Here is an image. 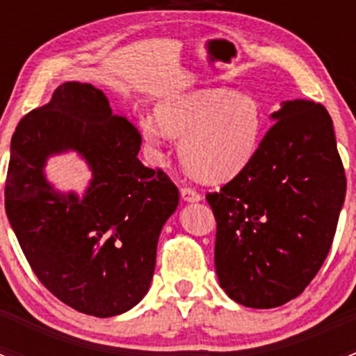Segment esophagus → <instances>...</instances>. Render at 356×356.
I'll list each match as a JSON object with an SVG mask.
<instances>
[{
    "mask_svg": "<svg viewBox=\"0 0 356 356\" xmlns=\"http://www.w3.org/2000/svg\"><path fill=\"white\" fill-rule=\"evenodd\" d=\"M181 196L182 200L188 201V203H195V201L201 200L200 193L193 188H181Z\"/></svg>",
    "mask_w": 356,
    "mask_h": 356,
    "instance_id": "1",
    "label": "esophagus"
}]
</instances>
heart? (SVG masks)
Segmentation results:
<instances>
[{"label": "heart", "mask_w": 356, "mask_h": 356, "mask_svg": "<svg viewBox=\"0 0 356 356\" xmlns=\"http://www.w3.org/2000/svg\"><path fill=\"white\" fill-rule=\"evenodd\" d=\"M156 122H143L146 145L181 138L179 155L195 177L222 182L241 174L257 156L265 132L261 103L248 92L193 89L158 103Z\"/></svg>", "instance_id": "obj_1"}]
</instances>
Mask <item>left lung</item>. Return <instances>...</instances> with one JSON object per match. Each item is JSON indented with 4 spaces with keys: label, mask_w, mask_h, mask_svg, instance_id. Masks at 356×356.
<instances>
[{
    "label": "left lung",
    "mask_w": 356,
    "mask_h": 356,
    "mask_svg": "<svg viewBox=\"0 0 356 356\" xmlns=\"http://www.w3.org/2000/svg\"><path fill=\"white\" fill-rule=\"evenodd\" d=\"M257 156L207 201L215 268L236 303L275 308L303 293L331 250L346 175L324 105L284 102Z\"/></svg>",
    "instance_id": "left-lung-1"
}]
</instances>
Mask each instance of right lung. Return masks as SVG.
<instances>
[{
	"mask_svg": "<svg viewBox=\"0 0 356 356\" xmlns=\"http://www.w3.org/2000/svg\"><path fill=\"white\" fill-rule=\"evenodd\" d=\"M141 134L111 111L103 91L65 82L29 111L12 138L5 210L35 277L74 310L113 317L143 300L155 272L161 227L179 189L139 161ZM75 149L93 170L85 198L56 193L42 167Z\"/></svg>",
	"mask_w": 356,
	"mask_h": 356,
	"instance_id": "obj_1",
	"label": "right lung"
}]
</instances>
